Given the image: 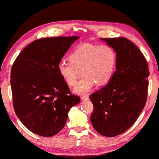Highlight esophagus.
Returning <instances> with one entry per match:
<instances>
[{
    "mask_svg": "<svg viewBox=\"0 0 159 159\" xmlns=\"http://www.w3.org/2000/svg\"><path fill=\"white\" fill-rule=\"evenodd\" d=\"M81 99L82 100H88V99H89V95L85 94L81 96Z\"/></svg>",
    "mask_w": 159,
    "mask_h": 159,
    "instance_id": "obj_1",
    "label": "esophagus"
}]
</instances>
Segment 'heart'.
<instances>
[{
    "instance_id": "b5f03b06",
    "label": "heart",
    "mask_w": 159,
    "mask_h": 159,
    "mask_svg": "<svg viewBox=\"0 0 159 159\" xmlns=\"http://www.w3.org/2000/svg\"><path fill=\"white\" fill-rule=\"evenodd\" d=\"M69 59L59 61L58 71L70 87L76 85L82 71L83 77L74 89L79 94L88 92L96 83L100 86L107 85L116 70V54L106 45H80L70 53Z\"/></svg>"
}]
</instances>
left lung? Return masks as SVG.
<instances>
[{"label": "left lung", "instance_id": "left-lung-1", "mask_svg": "<svg viewBox=\"0 0 159 159\" xmlns=\"http://www.w3.org/2000/svg\"><path fill=\"white\" fill-rule=\"evenodd\" d=\"M116 53V70L110 82L89 96L94 110L90 120L100 134L114 137L132 127L148 98V62L125 37L103 39Z\"/></svg>", "mask_w": 159, "mask_h": 159}]
</instances>
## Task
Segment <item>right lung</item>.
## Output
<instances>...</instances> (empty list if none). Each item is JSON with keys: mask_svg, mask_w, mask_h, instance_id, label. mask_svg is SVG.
<instances>
[{"mask_svg": "<svg viewBox=\"0 0 159 159\" xmlns=\"http://www.w3.org/2000/svg\"><path fill=\"white\" fill-rule=\"evenodd\" d=\"M79 38L58 36L34 40L12 65L10 83L15 113L36 134L45 137L57 134L66 123L70 109L80 102L57 68Z\"/></svg>", "mask_w": 159, "mask_h": 159, "instance_id": "add662e5", "label": "right lung"}]
</instances>
